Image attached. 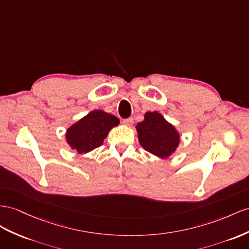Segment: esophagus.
Returning <instances> with one entry per match:
<instances>
[{
    "mask_svg": "<svg viewBox=\"0 0 249 249\" xmlns=\"http://www.w3.org/2000/svg\"><path fill=\"white\" fill-rule=\"evenodd\" d=\"M123 123L127 126H131L133 124V119L132 118H127L123 120Z\"/></svg>",
    "mask_w": 249,
    "mask_h": 249,
    "instance_id": "esophagus-1",
    "label": "esophagus"
}]
</instances>
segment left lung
Here are the masks:
<instances>
[{
	"label": "left lung",
	"mask_w": 249,
	"mask_h": 249,
	"mask_svg": "<svg viewBox=\"0 0 249 249\" xmlns=\"http://www.w3.org/2000/svg\"><path fill=\"white\" fill-rule=\"evenodd\" d=\"M137 130L143 148L162 159L173 154L180 142L175 127L157 111L146 112L144 121L137 124Z\"/></svg>",
	"instance_id": "1"
}]
</instances>
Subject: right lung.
I'll use <instances>...</instances> for the list:
<instances>
[{"label":"right lung","mask_w":249,"mask_h":249,"mask_svg":"<svg viewBox=\"0 0 249 249\" xmlns=\"http://www.w3.org/2000/svg\"><path fill=\"white\" fill-rule=\"evenodd\" d=\"M119 123V119L113 114L93 110L69 127L66 133L67 143L79 154H86L103 144L108 132Z\"/></svg>","instance_id":"add662e5"}]
</instances>
